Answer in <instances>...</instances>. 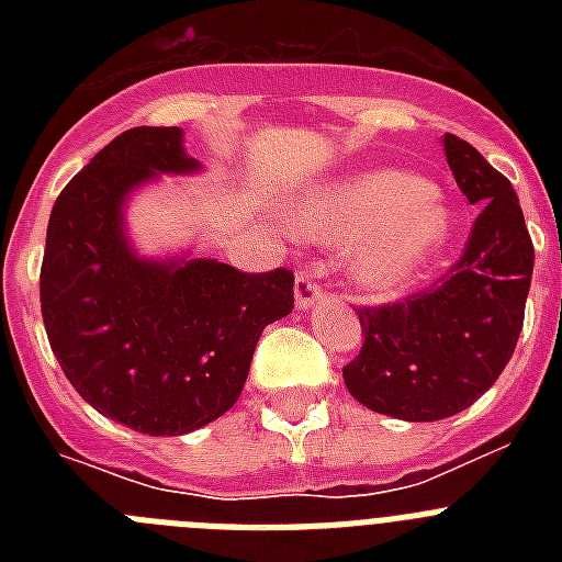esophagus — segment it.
<instances>
[{
  "mask_svg": "<svg viewBox=\"0 0 562 562\" xmlns=\"http://www.w3.org/2000/svg\"><path fill=\"white\" fill-rule=\"evenodd\" d=\"M324 284L321 281H315V276H312L310 270H301L295 278V306L297 310H312L315 304H321L324 301Z\"/></svg>",
  "mask_w": 562,
  "mask_h": 562,
  "instance_id": "1",
  "label": "esophagus"
}]
</instances>
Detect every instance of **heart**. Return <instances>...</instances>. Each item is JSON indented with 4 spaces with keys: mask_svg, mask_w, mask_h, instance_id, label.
Here are the masks:
<instances>
[{
    "mask_svg": "<svg viewBox=\"0 0 562 562\" xmlns=\"http://www.w3.org/2000/svg\"><path fill=\"white\" fill-rule=\"evenodd\" d=\"M295 227L326 245L357 247V284L396 295L439 261L453 236V211L416 173L374 168L310 196L297 207Z\"/></svg>",
    "mask_w": 562,
    "mask_h": 562,
    "instance_id": "b5f03b06",
    "label": "heart"
}]
</instances>
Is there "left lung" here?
<instances>
[{
	"label": "left lung",
	"instance_id": "1",
	"mask_svg": "<svg viewBox=\"0 0 562 562\" xmlns=\"http://www.w3.org/2000/svg\"><path fill=\"white\" fill-rule=\"evenodd\" d=\"M448 166L481 205L461 258L430 290L389 306H360L362 349L346 389L376 414L448 419L493 389L524 329L535 247L513 182L473 146L445 134Z\"/></svg>",
	"mask_w": 562,
	"mask_h": 562
}]
</instances>
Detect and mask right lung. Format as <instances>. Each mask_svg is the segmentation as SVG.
I'll use <instances>...</instances> for the list:
<instances>
[{
  "instance_id": "add662e5",
  "label": "right lung",
  "mask_w": 562,
  "mask_h": 562,
  "mask_svg": "<svg viewBox=\"0 0 562 562\" xmlns=\"http://www.w3.org/2000/svg\"><path fill=\"white\" fill-rule=\"evenodd\" d=\"M191 171L200 162L182 128H128L67 182L47 225L38 286L49 349L98 414L148 436L191 434L231 411L265 326L295 304L284 267L241 272L134 252L128 191Z\"/></svg>"
}]
</instances>
